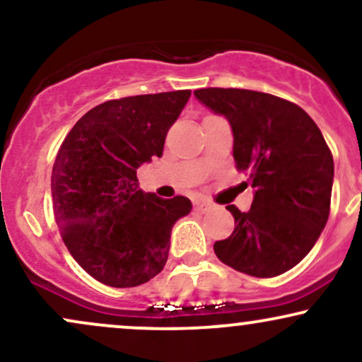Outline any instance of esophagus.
<instances>
[{
  "mask_svg": "<svg viewBox=\"0 0 362 362\" xmlns=\"http://www.w3.org/2000/svg\"><path fill=\"white\" fill-rule=\"evenodd\" d=\"M213 209V204H211L209 201H197L195 202V211H199V213H207V211Z\"/></svg>",
  "mask_w": 362,
  "mask_h": 362,
  "instance_id": "esophagus-1",
  "label": "esophagus"
}]
</instances>
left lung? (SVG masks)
<instances>
[{
    "label": "left lung",
    "instance_id": "obj_1",
    "mask_svg": "<svg viewBox=\"0 0 362 362\" xmlns=\"http://www.w3.org/2000/svg\"><path fill=\"white\" fill-rule=\"evenodd\" d=\"M195 98L233 131L236 168L248 175L247 213L228 206L235 230L214 243L223 264L253 277L284 274L308 255L330 213L334 158L296 103L240 88H202Z\"/></svg>",
    "mask_w": 362,
    "mask_h": 362
}]
</instances>
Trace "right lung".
<instances>
[{
  "label": "right lung",
  "mask_w": 362,
  "mask_h": 362,
  "mask_svg": "<svg viewBox=\"0 0 362 362\" xmlns=\"http://www.w3.org/2000/svg\"><path fill=\"white\" fill-rule=\"evenodd\" d=\"M189 98L190 90H177L103 102L62 141L51 177L54 216L73 259L102 284L134 288L167 264L173 224L192 202L143 192L136 170L163 155Z\"/></svg>",
  "instance_id": "right-lung-1"
}]
</instances>
